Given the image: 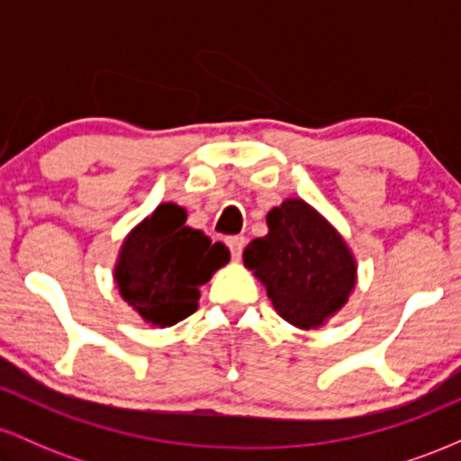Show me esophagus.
Here are the masks:
<instances>
[{
    "mask_svg": "<svg viewBox=\"0 0 461 461\" xmlns=\"http://www.w3.org/2000/svg\"><path fill=\"white\" fill-rule=\"evenodd\" d=\"M227 247H230L231 258H234V260H240L242 249H245V238H242V236H231V238H227Z\"/></svg>",
    "mask_w": 461,
    "mask_h": 461,
    "instance_id": "1",
    "label": "esophagus"
}]
</instances>
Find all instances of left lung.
I'll list each match as a JSON object with an SVG mask.
<instances>
[{"label":"left lung","instance_id":"1","mask_svg":"<svg viewBox=\"0 0 461 461\" xmlns=\"http://www.w3.org/2000/svg\"><path fill=\"white\" fill-rule=\"evenodd\" d=\"M267 225L268 234L253 238L242 253L245 267L285 322L319 330L356 290V256L340 231L299 197L268 210Z\"/></svg>","mask_w":461,"mask_h":461}]
</instances>
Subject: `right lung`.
Listing matches in <instances>:
<instances>
[{
  "instance_id": "obj_1",
  "label": "right lung",
  "mask_w": 461,
  "mask_h": 461,
  "mask_svg": "<svg viewBox=\"0 0 461 461\" xmlns=\"http://www.w3.org/2000/svg\"><path fill=\"white\" fill-rule=\"evenodd\" d=\"M177 203H160L123 238L114 264L121 299L149 327H171L199 308V288L230 262V249L186 225Z\"/></svg>"
}]
</instances>
